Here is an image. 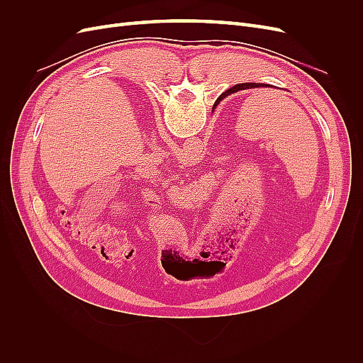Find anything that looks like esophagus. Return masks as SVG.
Listing matches in <instances>:
<instances>
[{
	"label": "esophagus",
	"instance_id": "obj_1",
	"mask_svg": "<svg viewBox=\"0 0 363 363\" xmlns=\"http://www.w3.org/2000/svg\"><path fill=\"white\" fill-rule=\"evenodd\" d=\"M150 174H151V172H150ZM152 175H155V174H152Z\"/></svg>",
	"mask_w": 363,
	"mask_h": 363
}]
</instances>
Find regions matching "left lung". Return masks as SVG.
<instances>
[{"instance_id": "1", "label": "left lung", "mask_w": 363, "mask_h": 363, "mask_svg": "<svg viewBox=\"0 0 363 363\" xmlns=\"http://www.w3.org/2000/svg\"><path fill=\"white\" fill-rule=\"evenodd\" d=\"M262 87H269V86H268V84H263V83H240V84L233 86L232 89H228V91L224 94V96H225V95H228V94L238 92V91H245V89H262Z\"/></svg>"}]
</instances>
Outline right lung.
Masks as SVG:
<instances>
[{
    "instance_id": "1",
    "label": "right lung",
    "mask_w": 363,
    "mask_h": 363,
    "mask_svg": "<svg viewBox=\"0 0 363 363\" xmlns=\"http://www.w3.org/2000/svg\"><path fill=\"white\" fill-rule=\"evenodd\" d=\"M221 96H223V95H221ZM221 100H223V98H219V101H221ZM216 103H218V101H216Z\"/></svg>"
}]
</instances>
